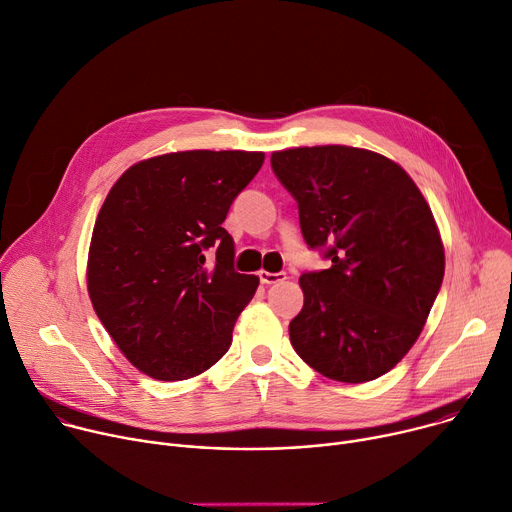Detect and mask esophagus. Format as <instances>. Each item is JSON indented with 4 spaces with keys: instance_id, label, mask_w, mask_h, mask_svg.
<instances>
[{
    "instance_id": "34e87169",
    "label": "esophagus",
    "mask_w": 512,
    "mask_h": 512,
    "mask_svg": "<svg viewBox=\"0 0 512 512\" xmlns=\"http://www.w3.org/2000/svg\"><path fill=\"white\" fill-rule=\"evenodd\" d=\"M259 280H261V284H277V282H284V280H286V273H284V271L271 273V271L261 269V271H259Z\"/></svg>"
}]
</instances>
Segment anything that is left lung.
I'll list each match as a JSON object with an SVG mask.
<instances>
[{
	"label": "left lung",
	"mask_w": 512,
	"mask_h": 512,
	"mask_svg": "<svg viewBox=\"0 0 512 512\" xmlns=\"http://www.w3.org/2000/svg\"><path fill=\"white\" fill-rule=\"evenodd\" d=\"M298 202L302 237L331 267L300 277L296 353L329 380H376L421 335L445 273L433 212L410 175L374 151L324 145L271 153Z\"/></svg>",
	"instance_id": "obj_1"
}]
</instances>
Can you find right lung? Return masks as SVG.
Wrapping results in <instances>:
<instances>
[{
	"instance_id": "1",
	"label": "right lung",
	"mask_w": 512,
	"mask_h": 512,
	"mask_svg": "<svg viewBox=\"0 0 512 512\" xmlns=\"http://www.w3.org/2000/svg\"><path fill=\"white\" fill-rule=\"evenodd\" d=\"M263 153L181 151L126 169L102 204L87 257V292L124 357L173 382L212 367L255 296L257 275L235 271L228 208ZM217 247L214 264L205 251Z\"/></svg>"
}]
</instances>
